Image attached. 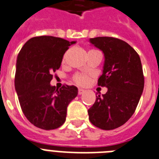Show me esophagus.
Returning <instances> with one entry per match:
<instances>
[{
    "label": "esophagus",
    "mask_w": 159,
    "mask_h": 159,
    "mask_svg": "<svg viewBox=\"0 0 159 159\" xmlns=\"http://www.w3.org/2000/svg\"><path fill=\"white\" fill-rule=\"evenodd\" d=\"M85 92V90L84 89H78V93L80 95V94H83Z\"/></svg>",
    "instance_id": "34e87169"
}]
</instances>
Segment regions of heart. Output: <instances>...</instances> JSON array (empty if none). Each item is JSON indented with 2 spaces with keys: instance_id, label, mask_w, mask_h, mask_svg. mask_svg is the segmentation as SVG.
<instances>
[{
  "instance_id": "1",
  "label": "heart",
  "mask_w": 159,
  "mask_h": 159,
  "mask_svg": "<svg viewBox=\"0 0 159 159\" xmlns=\"http://www.w3.org/2000/svg\"><path fill=\"white\" fill-rule=\"evenodd\" d=\"M93 50H90L93 51ZM89 75L87 74H83V73H77L73 75V81L75 84H77L78 85H85L89 83Z\"/></svg>"
}]
</instances>
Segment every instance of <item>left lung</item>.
<instances>
[{
  "instance_id": "8db88e82",
  "label": "left lung",
  "mask_w": 159,
  "mask_h": 159,
  "mask_svg": "<svg viewBox=\"0 0 159 159\" xmlns=\"http://www.w3.org/2000/svg\"><path fill=\"white\" fill-rule=\"evenodd\" d=\"M103 51L104 65L98 85L108 91L89 109L91 124L104 130L122 126L131 118L143 90L144 77L139 54L128 43L114 37L91 38Z\"/></svg>"
}]
</instances>
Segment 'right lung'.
<instances>
[{
  "label": "right lung",
  "mask_w": 159,
  "mask_h": 159,
  "mask_svg": "<svg viewBox=\"0 0 159 159\" xmlns=\"http://www.w3.org/2000/svg\"><path fill=\"white\" fill-rule=\"evenodd\" d=\"M75 43L55 36H36L23 45L17 56L15 87L20 104L26 119L41 129L61 126L69 104L78 94L75 86L58 89L50 84L64 54Z\"/></svg>",
  "instance_id": "right-lung-1"
}]
</instances>
